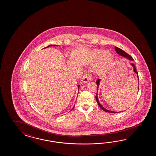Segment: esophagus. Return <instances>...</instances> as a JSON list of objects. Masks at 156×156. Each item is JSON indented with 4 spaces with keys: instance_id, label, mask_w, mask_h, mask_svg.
Returning <instances> with one entry per match:
<instances>
[{
    "instance_id": "obj_1",
    "label": "esophagus",
    "mask_w": 156,
    "mask_h": 156,
    "mask_svg": "<svg viewBox=\"0 0 156 156\" xmlns=\"http://www.w3.org/2000/svg\"><path fill=\"white\" fill-rule=\"evenodd\" d=\"M92 80L91 79V76L90 75V74H85L83 78H82V82H85V83H87L89 82L91 80Z\"/></svg>"
}]
</instances>
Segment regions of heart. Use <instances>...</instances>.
<instances>
[{
  "label": "heart",
  "mask_w": 156,
  "mask_h": 156,
  "mask_svg": "<svg viewBox=\"0 0 156 156\" xmlns=\"http://www.w3.org/2000/svg\"><path fill=\"white\" fill-rule=\"evenodd\" d=\"M95 59L97 61L101 59L98 70L104 73L109 70L113 65L114 58L113 55L110 53H107L106 50H101L95 51L94 53Z\"/></svg>",
  "instance_id": "obj_1"
}]
</instances>
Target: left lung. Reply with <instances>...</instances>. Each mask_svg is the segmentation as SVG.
Wrapping results in <instances>:
<instances>
[{
    "instance_id": "obj_1",
    "label": "left lung",
    "mask_w": 156,
    "mask_h": 156,
    "mask_svg": "<svg viewBox=\"0 0 156 156\" xmlns=\"http://www.w3.org/2000/svg\"><path fill=\"white\" fill-rule=\"evenodd\" d=\"M115 51L117 52V54H119V55H121V56H123V57H125V58H127L128 59H130V60H131V61H133V59L132 57H131L130 55H129V54H127L126 52H125V51H124L123 50H122V49H121V48H118V47H115ZM130 65L133 67V69H134L133 71H134V73H136L137 74V77H138V72H137V70H136V66H135V65H134L133 63H131ZM138 80H139V78H138ZM100 80H100V79H98V80H97V81H96V83H97V86H98V87H97V90H98V87H99ZM138 89H139V87H138ZM95 99H96V101H97V103H98V105H99L100 108L101 109H102V110H103L104 111H105V112H108V113H117V112H113V111H110V110H107V109L104 108V107L101 105V104L99 103V101H98V98L97 93V94H96V96H95Z\"/></svg>"
}]
</instances>
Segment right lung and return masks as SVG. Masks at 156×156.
<instances>
[{"mask_svg": "<svg viewBox=\"0 0 156 156\" xmlns=\"http://www.w3.org/2000/svg\"><path fill=\"white\" fill-rule=\"evenodd\" d=\"M56 46L57 45H49V46H48L47 47H44V48H47V47H50V46ZM79 87H80V85H78V88H79ZM78 90H79V89H78Z\"/></svg>", "mask_w": 156, "mask_h": 156, "instance_id": "right-lung-1", "label": "right lung"}]
</instances>
